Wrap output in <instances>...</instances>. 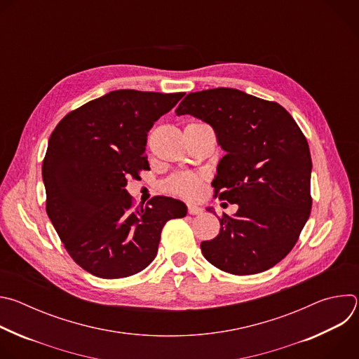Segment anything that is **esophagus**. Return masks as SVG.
Segmentation results:
<instances>
[{"label": "esophagus", "mask_w": 359, "mask_h": 359, "mask_svg": "<svg viewBox=\"0 0 359 359\" xmlns=\"http://www.w3.org/2000/svg\"><path fill=\"white\" fill-rule=\"evenodd\" d=\"M187 212H189V215H191V216H200V215L203 213V209L198 208V206H196V204H189Z\"/></svg>", "instance_id": "34e87169"}]
</instances>
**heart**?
Segmentation results:
<instances>
[{
    "mask_svg": "<svg viewBox=\"0 0 359 359\" xmlns=\"http://www.w3.org/2000/svg\"><path fill=\"white\" fill-rule=\"evenodd\" d=\"M201 186H203V177L197 173H190V172L176 173L165 182V187L169 193L180 197H186V198L196 197L200 193Z\"/></svg>",
    "mask_w": 359,
    "mask_h": 359,
    "instance_id": "1",
    "label": "heart"
}]
</instances>
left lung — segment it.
Here are the masks:
<instances>
[{"instance_id": "8db88e82", "label": "left lung", "mask_w": 359, "mask_h": 359, "mask_svg": "<svg viewBox=\"0 0 359 359\" xmlns=\"http://www.w3.org/2000/svg\"><path fill=\"white\" fill-rule=\"evenodd\" d=\"M176 115L213 126L226 150L212 186L238 204L220 217V233L201 243L209 263L234 276L266 271L292 250L310 217L311 155L292 116L277 102L233 88L189 93Z\"/></svg>"}]
</instances>
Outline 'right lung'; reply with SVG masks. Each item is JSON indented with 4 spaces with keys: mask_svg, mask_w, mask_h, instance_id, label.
Returning <instances> with one entry per match:
<instances>
[{
    "mask_svg": "<svg viewBox=\"0 0 359 359\" xmlns=\"http://www.w3.org/2000/svg\"><path fill=\"white\" fill-rule=\"evenodd\" d=\"M184 96L121 89L69 112L50 133L42 162L46 213L85 271L123 278L156 257L163 226L184 217L180 200L155 196L135 208L129 177L149 169L147 132Z\"/></svg>",
    "mask_w": 359,
    "mask_h": 359,
    "instance_id": "1",
    "label": "right lung"
}]
</instances>
